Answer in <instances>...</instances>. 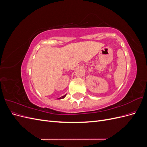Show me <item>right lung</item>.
Wrapping results in <instances>:
<instances>
[{
	"instance_id": "obj_1",
	"label": "right lung",
	"mask_w": 147,
	"mask_h": 147,
	"mask_svg": "<svg viewBox=\"0 0 147 147\" xmlns=\"http://www.w3.org/2000/svg\"><path fill=\"white\" fill-rule=\"evenodd\" d=\"M66 96V94H65L64 96H62V97H59V98H58L59 99H64V97Z\"/></svg>"
}]
</instances>
